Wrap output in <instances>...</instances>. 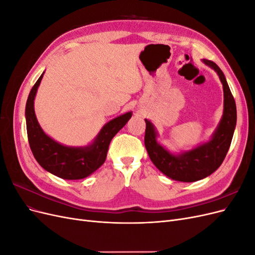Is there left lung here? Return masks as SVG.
I'll return each mask as SVG.
<instances>
[{"instance_id":"1","label":"left lung","mask_w":255,"mask_h":255,"mask_svg":"<svg viewBox=\"0 0 255 255\" xmlns=\"http://www.w3.org/2000/svg\"><path fill=\"white\" fill-rule=\"evenodd\" d=\"M202 63L217 73L223 88L222 117L210 139L189 150L173 153L158 141L155 126L144 119V145L150 159L161 173L179 182H196L217 170L229 151L236 128V104L225 74L213 61L202 59Z\"/></svg>"}]
</instances>
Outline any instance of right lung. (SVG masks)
<instances>
[{
    "instance_id": "right-lung-1",
    "label": "right lung",
    "mask_w": 255,
    "mask_h": 255,
    "mask_svg": "<svg viewBox=\"0 0 255 255\" xmlns=\"http://www.w3.org/2000/svg\"><path fill=\"white\" fill-rule=\"evenodd\" d=\"M43 74L44 71L30 90L25 106L26 130L30 150L38 164L48 172L64 180L85 179L104 164L112 139L127 125L133 113L127 112L107 122L95 139L86 145L72 146L60 143L44 133L34 110L35 97Z\"/></svg>"
}]
</instances>
